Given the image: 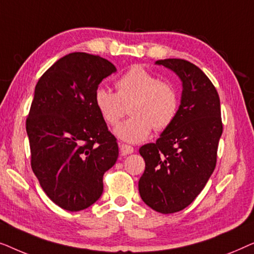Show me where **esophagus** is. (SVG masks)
I'll use <instances>...</instances> for the list:
<instances>
[{
    "instance_id": "1",
    "label": "esophagus",
    "mask_w": 254,
    "mask_h": 254,
    "mask_svg": "<svg viewBox=\"0 0 254 254\" xmlns=\"http://www.w3.org/2000/svg\"><path fill=\"white\" fill-rule=\"evenodd\" d=\"M120 151H121V154H123L124 156H126V155H129V154H133L134 152V148L133 147H130V145H128V144H120Z\"/></svg>"
}]
</instances>
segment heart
I'll use <instances>...</instances> for the list:
<instances>
[{
    "mask_svg": "<svg viewBox=\"0 0 254 254\" xmlns=\"http://www.w3.org/2000/svg\"><path fill=\"white\" fill-rule=\"evenodd\" d=\"M117 93L99 88L95 104L103 119L111 126L126 114L129 119L121 123L114 134L123 141L138 143L148 138L152 127L164 130L175 121L179 110V95L175 86L162 82L140 65L131 67L116 82Z\"/></svg>",
    "mask_w": 254,
    "mask_h": 254,
    "instance_id": "heart-1",
    "label": "heart"
}]
</instances>
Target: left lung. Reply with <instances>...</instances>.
<instances>
[{
	"label": "left lung",
	"instance_id": "8db88e82",
	"mask_svg": "<svg viewBox=\"0 0 254 254\" xmlns=\"http://www.w3.org/2000/svg\"><path fill=\"white\" fill-rule=\"evenodd\" d=\"M172 70L183 92L176 119L155 143L140 148L145 170L138 180L143 202L162 214L183 210L199 195L216 165L223 131L218 93L206 74L182 59L155 62Z\"/></svg>",
	"mask_w": 254,
	"mask_h": 254
}]
</instances>
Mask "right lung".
<instances>
[{
  "label": "right lung",
  "instance_id": "add662e5",
  "mask_svg": "<svg viewBox=\"0 0 254 254\" xmlns=\"http://www.w3.org/2000/svg\"><path fill=\"white\" fill-rule=\"evenodd\" d=\"M117 71L99 55L70 53L45 71L26 119L31 166L47 196L69 211L85 209L103 193V176L119 148L95 104L104 78Z\"/></svg>",
  "mask_w": 254,
  "mask_h": 254
}]
</instances>
